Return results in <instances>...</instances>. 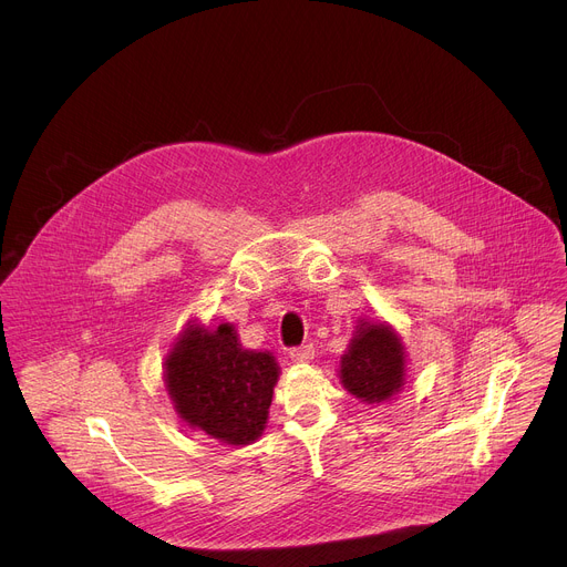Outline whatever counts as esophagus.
<instances>
[{
	"instance_id": "obj_1",
	"label": "esophagus",
	"mask_w": 567,
	"mask_h": 567,
	"mask_svg": "<svg viewBox=\"0 0 567 567\" xmlns=\"http://www.w3.org/2000/svg\"><path fill=\"white\" fill-rule=\"evenodd\" d=\"M289 359L293 363H307L313 359V346L307 343V346H298V348H291L289 350Z\"/></svg>"
}]
</instances>
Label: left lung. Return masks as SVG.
<instances>
[{
    "mask_svg": "<svg viewBox=\"0 0 567 567\" xmlns=\"http://www.w3.org/2000/svg\"><path fill=\"white\" fill-rule=\"evenodd\" d=\"M348 352L341 357V383L365 403H379L396 394L406 377V354L392 328L359 320Z\"/></svg>",
    "mask_w": 567,
    "mask_h": 567,
    "instance_id": "1",
    "label": "left lung"
}]
</instances>
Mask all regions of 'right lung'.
<instances>
[{"label": "right lung", "instance_id": "right-lung-1", "mask_svg": "<svg viewBox=\"0 0 567 567\" xmlns=\"http://www.w3.org/2000/svg\"><path fill=\"white\" fill-rule=\"evenodd\" d=\"M280 368L269 352L245 350L230 322L190 326L166 357V388L177 415L224 444H251L267 424Z\"/></svg>", "mask_w": 567, "mask_h": 567}]
</instances>
